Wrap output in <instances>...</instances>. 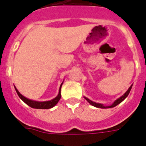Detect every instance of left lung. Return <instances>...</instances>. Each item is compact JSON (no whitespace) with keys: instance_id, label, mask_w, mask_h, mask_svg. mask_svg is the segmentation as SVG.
<instances>
[{"instance_id":"left-lung-1","label":"left lung","mask_w":146,"mask_h":146,"mask_svg":"<svg viewBox=\"0 0 146 146\" xmlns=\"http://www.w3.org/2000/svg\"><path fill=\"white\" fill-rule=\"evenodd\" d=\"M132 85L133 84H131V85L130 86V87L128 89V90L126 91V92H125V93H124L122 96H120L119 98H117V99L115 100V101L113 102V104L111 105H110V106H105V105L102 104L96 103V102H94V101H91V100H90L89 98H86V97H84V98H85L87 101H88L89 103H90V104H91L92 106H96V107H97V108H101V109L112 108V107H115V106H116L117 105H118L119 104L121 103V102H122V101H123V100L125 99V98H126L128 96H129V92H130V91H131V87H132Z\"/></svg>"}]
</instances>
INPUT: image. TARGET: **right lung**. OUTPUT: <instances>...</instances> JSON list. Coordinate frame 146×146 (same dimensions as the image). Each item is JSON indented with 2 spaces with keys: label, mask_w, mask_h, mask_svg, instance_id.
I'll return each mask as SVG.
<instances>
[{
  "label": "right lung",
  "mask_w": 146,
  "mask_h": 146,
  "mask_svg": "<svg viewBox=\"0 0 146 146\" xmlns=\"http://www.w3.org/2000/svg\"><path fill=\"white\" fill-rule=\"evenodd\" d=\"M63 82L61 84L60 87H59V93H58L57 96L56 98H54V99L50 100V101H34V100L29 99L27 98H26L25 96H23L22 94H20V92L17 90V89L16 88V87L15 86V89L16 92H17V95H18L19 97L20 98V99L22 100L23 102L26 104L27 105H29L30 107L35 109H42V110H47V109H50L52 107H54L55 105L57 104V103L59 102V101L61 98V87L62 85Z\"/></svg>",
  "instance_id": "add662e5"
}]
</instances>
